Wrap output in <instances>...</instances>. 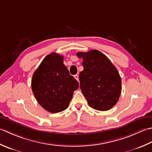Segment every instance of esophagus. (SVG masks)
<instances>
[{"label": "esophagus", "instance_id": "34e87169", "mask_svg": "<svg viewBox=\"0 0 152 152\" xmlns=\"http://www.w3.org/2000/svg\"><path fill=\"white\" fill-rule=\"evenodd\" d=\"M74 77H75V79L77 80V81H79V75H74Z\"/></svg>", "mask_w": 152, "mask_h": 152}]
</instances>
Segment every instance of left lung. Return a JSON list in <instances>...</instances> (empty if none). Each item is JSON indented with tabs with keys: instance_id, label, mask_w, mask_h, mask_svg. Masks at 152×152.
I'll return each mask as SVG.
<instances>
[{
	"instance_id": "1",
	"label": "left lung",
	"mask_w": 152,
	"mask_h": 152,
	"mask_svg": "<svg viewBox=\"0 0 152 152\" xmlns=\"http://www.w3.org/2000/svg\"><path fill=\"white\" fill-rule=\"evenodd\" d=\"M84 69L79 73L80 88L90 106L98 111L110 110L121 92V79L117 68L97 50L77 52Z\"/></svg>"
}]
</instances>
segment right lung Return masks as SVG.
<instances>
[{"mask_svg": "<svg viewBox=\"0 0 152 152\" xmlns=\"http://www.w3.org/2000/svg\"><path fill=\"white\" fill-rule=\"evenodd\" d=\"M31 88L38 103L56 113L69 106L79 83L64 64L62 56L53 52L46 56L34 72Z\"/></svg>", "mask_w": 152, "mask_h": 152, "instance_id": "add662e5", "label": "right lung"}]
</instances>
